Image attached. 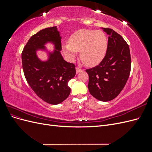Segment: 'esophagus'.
<instances>
[{
	"instance_id": "esophagus-1",
	"label": "esophagus",
	"mask_w": 152,
	"mask_h": 152,
	"mask_svg": "<svg viewBox=\"0 0 152 152\" xmlns=\"http://www.w3.org/2000/svg\"><path fill=\"white\" fill-rule=\"evenodd\" d=\"M82 69H80V68H78V67L76 68V72H77V73H80V72H82Z\"/></svg>"
}]
</instances>
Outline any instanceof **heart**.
I'll return each instance as SVG.
<instances>
[{
  "label": "heart",
  "mask_w": 152,
  "mask_h": 152,
  "mask_svg": "<svg viewBox=\"0 0 152 152\" xmlns=\"http://www.w3.org/2000/svg\"><path fill=\"white\" fill-rule=\"evenodd\" d=\"M63 50L70 59L80 51V58L87 66H94L103 60L108 47L107 35L101 30L80 29L73 33Z\"/></svg>",
  "instance_id": "b5f03b06"
}]
</instances>
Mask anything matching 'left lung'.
<instances>
[{
    "instance_id": "obj_1",
    "label": "left lung",
    "mask_w": 152,
    "mask_h": 152,
    "mask_svg": "<svg viewBox=\"0 0 152 152\" xmlns=\"http://www.w3.org/2000/svg\"><path fill=\"white\" fill-rule=\"evenodd\" d=\"M108 35L105 56L98 66L87 69L90 94L99 101L109 102L124 89L130 75L131 58L129 45L113 30L102 28Z\"/></svg>"
}]
</instances>
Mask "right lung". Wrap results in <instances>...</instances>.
I'll return each instance as SVG.
<instances>
[{"mask_svg":"<svg viewBox=\"0 0 152 152\" xmlns=\"http://www.w3.org/2000/svg\"><path fill=\"white\" fill-rule=\"evenodd\" d=\"M61 37L56 26L40 30L31 36L21 54L24 75L31 89L44 102L58 104L70 93L69 80L75 75V65L66 62L61 56ZM51 42L55 49L49 53L47 61H40L37 50H45V44Z\"/></svg>","mask_w":152,"mask_h":152,"instance_id":"right-lung-1","label":"right lung"}]
</instances>
